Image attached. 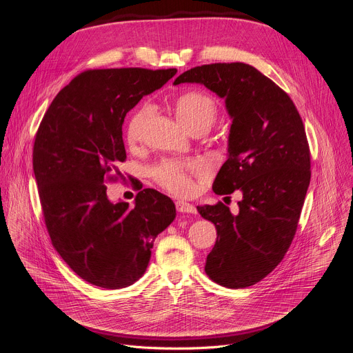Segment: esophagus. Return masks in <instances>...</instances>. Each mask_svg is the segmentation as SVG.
Returning a JSON list of instances; mask_svg holds the SVG:
<instances>
[{
	"label": "esophagus",
	"instance_id": "1",
	"mask_svg": "<svg viewBox=\"0 0 353 353\" xmlns=\"http://www.w3.org/2000/svg\"><path fill=\"white\" fill-rule=\"evenodd\" d=\"M176 210L181 214H195L196 210L192 204L185 203V201H176Z\"/></svg>",
	"mask_w": 353,
	"mask_h": 353
}]
</instances>
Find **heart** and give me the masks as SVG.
Segmentation results:
<instances>
[{"instance_id": "obj_1", "label": "heart", "mask_w": 353, "mask_h": 353, "mask_svg": "<svg viewBox=\"0 0 353 353\" xmlns=\"http://www.w3.org/2000/svg\"><path fill=\"white\" fill-rule=\"evenodd\" d=\"M173 110L180 123L192 134L205 132L218 117L215 99L199 90H188L179 94L173 102ZM152 117V108L143 105L130 117L125 128V141L130 146L138 145L145 128ZM208 170L204 161L165 159L152 169V177L165 190L185 195L192 190V177Z\"/></svg>"}]
</instances>
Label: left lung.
<instances>
[{"label": "left lung", "mask_w": 353, "mask_h": 353, "mask_svg": "<svg viewBox=\"0 0 353 353\" xmlns=\"http://www.w3.org/2000/svg\"><path fill=\"white\" fill-rule=\"evenodd\" d=\"M203 83L223 97L232 117L229 158L212 190L243 192L232 214L223 203L196 207L216 228L205 272L216 283L240 289L264 279L283 260L294 237L310 184V148L289 94L244 63L194 67L176 78Z\"/></svg>", "instance_id": "obj_1"}]
</instances>
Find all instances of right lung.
<instances>
[{
    "mask_svg": "<svg viewBox=\"0 0 353 353\" xmlns=\"http://www.w3.org/2000/svg\"><path fill=\"white\" fill-rule=\"evenodd\" d=\"M176 72L86 70L59 92L36 132L33 172L48 236L68 267L94 286L138 281L154 240L176 218L173 201L154 188H138L130 207L112 203L105 184L123 179L125 114Z\"/></svg>",
    "mask_w": 353,
    "mask_h": 353,
    "instance_id": "right-lung-1",
    "label": "right lung"
}]
</instances>
